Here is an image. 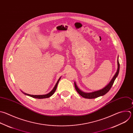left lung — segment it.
<instances>
[{
	"label": "left lung",
	"instance_id": "1",
	"mask_svg": "<svg viewBox=\"0 0 133 133\" xmlns=\"http://www.w3.org/2000/svg\"><path fill=\"white\" fill-rule=\"evenodd\" d=\"M119 70V62H118V59H117V70L116 72L115 73V75L114 76V77H113V78L112 79L111 81L109 82V83L107 85H106L104 88H103V89H102L101 90H99L94 91V92H90V93H85V92H84L82 91L81 90H80L79 89L78 87H77V85L76 83V82H75L74 83H75V89H76V91H77V92L81 97H82L83 98H84L94 99V98H98L99 97H100V96H102L105 95L110 90L112 86L113 85V84L114 83V82L115 79L116 78V77H117V76L118 75Z\"/></svg>",
	"mask_w": 133,
	"mask_h": 133
}]
</instances>
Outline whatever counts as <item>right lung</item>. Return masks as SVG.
Returning <instances> with one entry per match:
<instances>
[{
    "label": "right lung",
    "instance_id": "1",
    "mask_svg": "<svg viewBox=\"0 0 133 133\" xmlns=\"http://www.w3.org/2000/svg\"><path fill=\"white\" fill-rule=\"evenodd\" d=\"M61 78V77L59 78V79L58 80V81H57V82H56V84H55L54 88H53V89L50 92H49V94H46V95H29V94H27L24 93V92H23L22 91V92L24 95H27V96H30V97H32V98H36V99H44V98H49V97H50L51 96H52L54 94V92H55V91H56V88H57V86L58 83V82H59V80H60Z\"/></svg>",
    "mask_w": 133,
    "mask_h": 133
}]
</instances>
